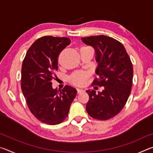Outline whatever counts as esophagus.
Masks as SVG:
<instances>
[{"instance_id":"esophagus-1","label":"esophagus","mask_w":153,"mask_h":153,"mask_svg":"<svg viewBox=\"0 0 153 153\" xmlns=\"http://www.w3.org/2000/svg\"><path fill=\"white\" fill-rule=\"evenodd\" d=\"M84 92H85V90H82V89H77V94H80V93Z\"/></svg>"}]
</instances>
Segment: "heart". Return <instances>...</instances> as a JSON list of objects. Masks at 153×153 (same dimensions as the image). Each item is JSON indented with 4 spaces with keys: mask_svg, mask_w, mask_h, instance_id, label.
I'll use <instances>...</instances> for the list:
<instances>
[{
    "mask_svg": "<svg viewBox=\"0 0 153 153\" xmlns=\"http://www.w3.org/2000/svg\"><path fill=\"white\" fill-rule=\"evenodd\" d=\"M89 77V74L85 71H76L69 77V82L77 86H83L86 84Z\"/></svg>",
    "mask_w": 153,
    "mask_h": 153,
    "instance_id": "obj_1",
    "label": "heart"
}]
</instances>
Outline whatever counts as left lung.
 <instances>
[{"instance_id":"obj_1","label":"left lung","mask_w":153,"mask_h":153,"mask_svg":"<svg viewBox=\"0 0 153 153\" xmlns=\"http://www.w3.org/2000/svg\"><path fill=\"white\" fill-rule=\"evenodd\" d=\"M82 40L95 50L97 77L92 84L104 87L97 94L93 90H86L89 95L86 111L92 118L108 120L123 109L129 97L133 80L132 63L123 45L113 38L99 35Z\"/></svg>"}]
</instances>
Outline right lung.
I'll return each mask as SVG.
<instances>
[{
    "label": "right lung",
    "instance_id": "1",
    "mask_svg": "<svg viewBox=\"0 0 153 153\" xmlns=\"http://www.w3.org/2000/svg\"><path fill=\"white\" fill-rule=\"evenodd\" d=\"M70 43L69 38L43 36L32 44L23 61L21 87L27 107L35 117L48 125L65 120L76 96L74 88L65 86L57 90L51 82L59 54Z\"/></svg>",
    "mask_w": 153,
    "mask_h": 153
}]
</instances>
